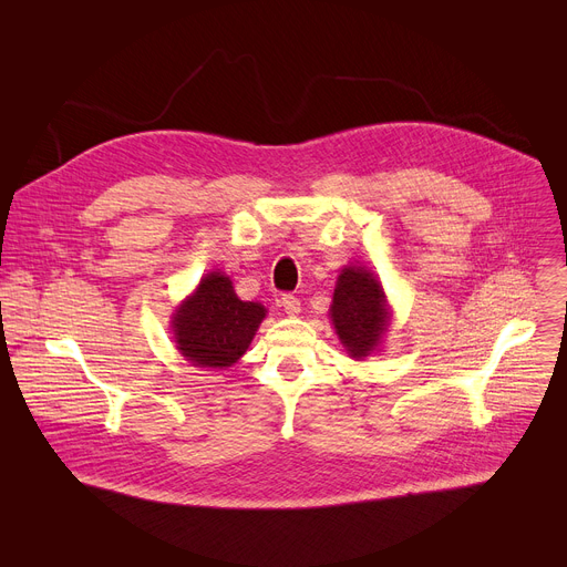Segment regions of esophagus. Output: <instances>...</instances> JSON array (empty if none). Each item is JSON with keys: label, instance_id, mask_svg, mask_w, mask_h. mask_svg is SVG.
Returning a JSON list of instances; mask_svg holds the SVG:
<instances>
[{"label": "esophagus", "instance_id": "obj_1", "mask_svg": "<svg viewBox=\"0 0 567 567\" xmlns=\"http://www.w3.org/2000/svg\"><path fill=\"white\" fill-rule=\"evenodd\" d=\"M280 305L285 307V312L291 315V317H296V315L300 312V300H298L293 293H282Z\"/></svg>", "mask_w": 567, "mask_h": 567}]
</instances>
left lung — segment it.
I'll use <instances>...</instances> for the list:
<instances>
[{
	"label": "left lung",
	"instance_id": "obj_1",
	"mask_svg": "<svg viewBox=\"0 0 567 567\" xmlns=\"http://www.w3.org/2000/svg\"><path fill=\"white\" fill-rule=\"evenodd\" d=\"M332 323L350 357H367L384 334L389 315L380 282L362 267H348L332 296Z\"/></svg>",
	"mask_w": 567,
	"mask_h": 567
}]
</instances>
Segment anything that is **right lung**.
<instances>
[{
    "label": "right lung",
    "instance_id": "right-lung-1",
    "mask_svg": "<svg viewBox=\"0 0 567 567\" xmlns=\"http://www.w3.org/2000/svg\"><path fill=\"white\" fill-rule=\"evenodd\" d=\"M265 315L260 302L239 300L226 276H205L174 317L178 350L194 367H230L246 352Z\"/></svg>",
    "mask_w": 567,
    "mask_h": 567
}]
</instances>
